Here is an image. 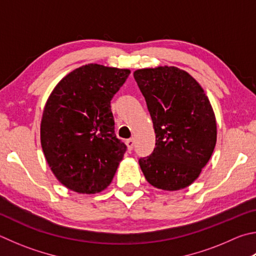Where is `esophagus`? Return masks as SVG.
<instances>
[{
    "mask_svg": "<svg viewBox=\"0 0 256 256\" xmlns=\"http://www.w3.org/2000/svg\"><path fill=\"white\" fill-rule=\"evenodd\" d=\"M125 144H126L128 150L131 151L133 146H134V140H133V138H128V140H126V142H125Z\"/></svg>",
    "mask_w": 256,
    "mask_h": 256,
    "instance_id": "esophagus-1",
    "label": "esophagus"
}]
</instances>
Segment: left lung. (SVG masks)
I'll list each match as a JSON object with an SVG mask.
<instances>
[{
    "instance_id": "1",
    "label": "left lung",
    "mask_w": 256,
    "mask_h": 256,
    "mask_svg": "<svg viewBox=\"0 0 256 256\" xmlns=\"http://www.w3.org/2000/svg\"><path fill=\"white\" fill-rule=\"evenodd\" d=\"M134 78L156 133L150 156L138 160L146 181L166 192L196 180L214 152L217 125L207 95L187 72L174 66L143 68Z\"/></svg>"
}]
</instances>
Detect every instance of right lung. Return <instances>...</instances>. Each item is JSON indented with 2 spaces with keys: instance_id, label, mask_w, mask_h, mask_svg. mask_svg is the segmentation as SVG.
<instances>
[{
  "instance_id": "right-lung-1",
  "label": "right lung",
  "mask_w": 256,
  "mask_h": 256,
  "mask_svg": "<svg viewBox=\"0 0 256 256\" xmlns=\"http://www.w3.org/2000/svg\"><path fill=\"white\" fill-rule=\"evenodd\" d=\"M131 70L88 64L69 72L44 108L40 140L49 168L78 194L103 192L126 146L115 136L110 100Z\"/></svg>"
}]
</instances>
